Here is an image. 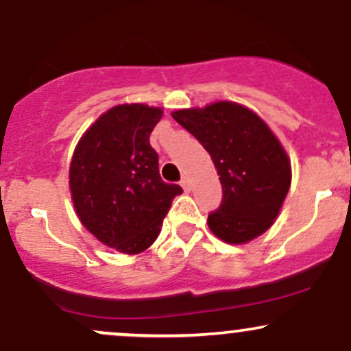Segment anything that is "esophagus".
Segmentation results:
<instances>
[{"instance_id":"esophagus-1","label":"esophagus","mask_w":351,"mask_h":351,"mask_svg":"<svg viewBox=\"0 0 351 351\" xmlns=\"http://www.w3.org/2000/svg\"><path fill=\"white\" fill-rule=\"evenodd\" d=\"M180 184H181V186H183L184 191H189V186H191V183H189L188 176H183V178H181V181H180Z\"/></svg>"}]
</instances>
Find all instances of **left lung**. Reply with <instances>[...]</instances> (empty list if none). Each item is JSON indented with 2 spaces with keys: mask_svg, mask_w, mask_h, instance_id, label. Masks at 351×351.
Wrapping results in <instances>:
<instances>
[{
  "mask_svg": "<svg viewBox=\"0 0 351 351\" xmlns=\"http://www.w3.org/2000/svg\"><path fill=\"white\" fill-rule=\"evenodd\" d=\"M209 153L223 203L208 216L211 232L228 244L264 234L279 216L292 181L291 158L269 125L251 108L219 100L171 112Z\"/></svg>",
  "mask_w": 351,
  "mask_h": 351,
  "instance_id": "obj_1",
  "label": "left lung"
}]
</instances>
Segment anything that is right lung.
Listing matches in <instances>:
<instances>
[{
	"mask_svg": "<svg viewBox=\"0 0 351 351\" xmlns=\"http://www.w3.org/2000/svg\"><path fill=\"white\" fill-rule=\"evenodd\" d=\"M162 117V108L145 104L108 108L84 132L71 160L69 188L80 223L128 256L155 243L173 198L183 193L162 180L148 140Z\"/></svg>",
	"mask_w": 351,
	"mask_h": 351,
	"instance_id": "obj_1",
	"label": "right lung"
}]
</instances>
